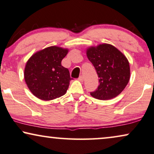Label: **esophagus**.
Masks as SVG:
<instances>
[{
  "label": "esophagus",
  "instance_id": "obj_1",
  "mask_svg": "<svg viewBox=\"0 0 154 154\" xmlns=\"http://www.w3.org/2000/svg\"><path fill=\"white\" fill-rule=\"evenodd\" d=\"M79 80L80 81H83V75H80L79 78Z\"/></svg>",
  "mask_w": 154,
  "mask_h": 154
}]
</instances>
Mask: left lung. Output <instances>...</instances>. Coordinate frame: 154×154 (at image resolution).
I'll return each mask as SVG.
<instances>
[{
    "label": "left lung",
    "instance_id": "8db88e82",
    "mask_svg": "<svg viewBox=\"0 0 154 154\" xmlns=\"http://www.w3.org/2000/svg\"><path fill=\"white\" fill-rule=\"evenodd\" d=\"M87 56L99 77L98 88L91 96L107 100L119 95L130 80L129 62L125 56L114 46L102 44L87 50Z\"/></svg>",
    "mask_w": 154,
    "mask_h": 154
}]
</instances>
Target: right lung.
<instances>
[{
  "mask_svg": "<svg viewBox=\"0 0 154 154\" xmlns=\"http://www.w3.org/2000/svg\"><path fill=\"white\" fill-rule=\"evenodd\" d=\"M67 53V49L51 46L31 56L25 67L24 79L33 95L48 101L66 93L73 79L61 64Z\"/></svg>",
  "mask_w": 154,
  "mask_h": 154,
  "instance_id": "add662e5",
  "label": "right lung"
}]
</instances>
